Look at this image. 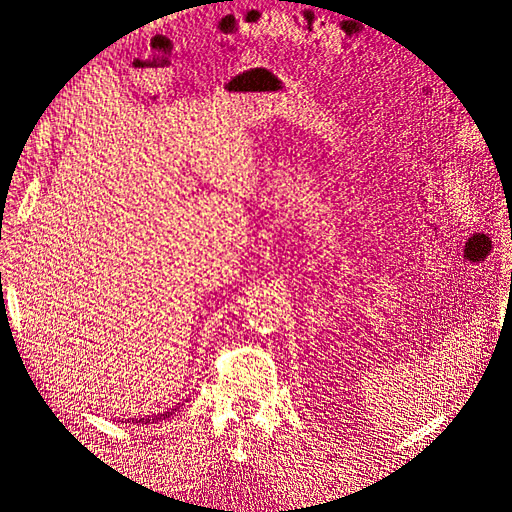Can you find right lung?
I'll return each instance as SVG.
<instances>
[{
  "mask_svg": "<svg viewBox=\"0 0 512 512\" xmlns=\"http://www.w3.org/2000/svg\"><path fill=\"white\" fill-rule=\"evenodd\" d=\"M177 408H173V410H168V412H162V414H151V416H147V418H132V423H158V421H166V418L173 414Z\"/></svg>",
  "mask_w": 512,
  "mask_h": 512,
  "instance_id": "right-lung-1",
  "label": "right lung"
}]
</instances>
